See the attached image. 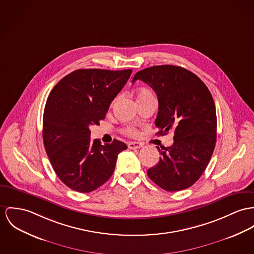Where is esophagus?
<instances>
[{
	"label": "esophagus",
	"instance_id": "obj_1",
	"mask_svg": "<svg viewBox=\"0 0 254 254\" xmlns=\"http://www.w3.org/2000/svg\"><path fill=\"white\" fill-rule=\"evenodd\" d=\"M127 147H128V149H131V150H133V149H140V148L143 147V144L139 143V142H129L127 144Z\"/></svg>",
	"mask_w": 254,
	"mask_h": 254
}]
</instances>
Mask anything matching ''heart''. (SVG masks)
<instances>
[{
    "label": "heart",
    "mask_w": 254,
    "mask_h": 254,
    "mask_svg": "<svg viewBox=\"0 0 254 254\" xmlns=\"http://www.w3.org/2000/svg\"><path fill=\"white\" fill-rule=\"evenodd\" d=\"M150 95H152L149 91H147V90H141V91H139L138 92V94H137V99L138 98H144V97H147V96H150ZM123 131H124V133H126L127 135H129V136H135L137 135V129L134 127H132V126H127V127H125L124 129H123Z\"/></svg>",
    "instance_id": "b5f03b06"
}]
</instances>
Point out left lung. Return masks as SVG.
Segmentation results:
<instances>
[{"mask_svg":"<svg viewBox=\"0 0 254 254\" xmlns=\"http://www.w3.org/2000/svg\"><path fill=\"white\" fill-rule=\"evenodd\" d=\"M147 83L158 98L157 134L174 131V143L157 150L160 158L149 178L167 191L191 187L205 171L215 150L216 113L213 97L191 71L171 64L138 71L132 83Z\"/></svg>","mask_w":254,"mask_h":254,"instance_id":"1","label":"left lung"}]
</instances>
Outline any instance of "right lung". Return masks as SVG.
<instances>
[{
	"mask_svg": "<svg viewBox=\"0 0 254 254\" xmlns=\"http://www.w3.org/2000/svg\"><path fill=\"white\" fill-rule=\"evenodd\" d=\"M132 70L77 69L60 80L46 100L42 137L59 179L87 193L112 176L118 155L127 146L114 139L101 145L91 140L90 127L99 125Z\"/></svg>",
	"mask_w": 254,
	"mask_h": 254,
	"instance_id": "add662e5",
	"label": "right lung"
}]
</instances>
